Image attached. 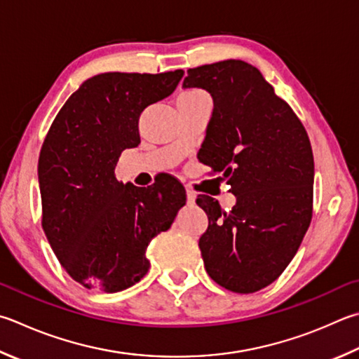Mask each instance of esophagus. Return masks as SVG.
<instances>
[{"mask_svg":"<svg viewBox=\"0 0 359 359\" xmlns=\"http://www.w3.org/2000/svg\"><path fill=\"white\" fill-rule=\"evenodd\" d=\"M194 201H196V194H194V191H191V190H187V202H188V205H193Z\"/></svg>","mask_w":359,"mask_h":359,"instance_id":"34e87169","label":"esophagus"}]
</instances>
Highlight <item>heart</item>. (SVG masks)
Masks as SVG:
<instances>
[{"mask_svg":"<svg viewBox=\"0 0 359 359\" xmlns=\"http://www.w3.org/2000/svg\"><path fill=\"white\" fill-rule=\"evenodd\" d=\"M198 95H205V94L201 93V90H188V93H184L180 97H198Z\"/></svg>","mask_w":359,"mask_h":359,"instance_id":"heart-1","label":"heart"}]
</instances>
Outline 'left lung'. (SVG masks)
Wrapping results in <instances>:
<instances>
[{"label": "left lung", "mask_w": 359, "mask_h": 359, "mask_svg": "<svg viewBox=\"0 0 359 359\" xmlns=\"http://www.w3.org/2000/svg\"><path fill=\"white\" fill-rule=\"evenodd\" d=\"M182 86L212 95L202 161L229 179L237 198L231 212L210 196L196 199L208 217L199 238L205 270L227 290L257 292L290 264L311 223L314 157L308 133L245 61L188 69Z\"/></svg>", "instance_id": "left-lung-1"}]
</instances>
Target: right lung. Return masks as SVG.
I'll return each instance as SVG.
<instances>
[{
    "label": "right lung",
    "mask_w": 359,
    "mask_h": 359,
    "mask_svg": "<svg viewBox=\"0 0 359 359\" xmlns=\"http://www.w3.org/2000/svg\"><path fill=\"white\" fill-rule=\"evenodd\" d=\"M184 70L108 74L84 81L55 117L39 155L42 227L57 260L86 289L114 293L149 271L151 240L185 205L177 180L138 188L116 179L122 151L141 142L144 109L174 93Z\"/></svg>",
    "instance_id": "1"
}]
</instances>
